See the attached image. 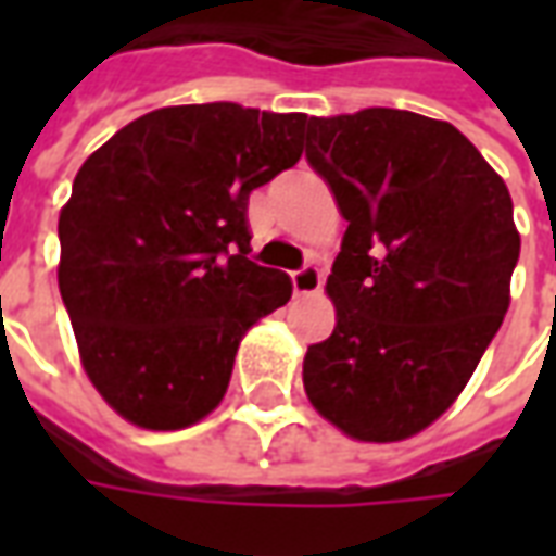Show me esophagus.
Returning a JSON list of instances; mask_svg holds the SVG:
<instances>
[{"instance_id":"1","label":"esophagus","mask_w":556,"mask_h":556,"mask_svg":"<svg viewBox=\"0 0 556 556\" xmlns=\"http://www.w3.org/2000/svg\"><path fill=\"white\" fill-rule=\"evenodd\" d=\"M291 286H294V294H318L321 291V270L313 265L301 267L291 274Z\"/></svg>"}]
</instances>
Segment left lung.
I'll return each instance as SVG.
<instances>
[{
    "label": "left lung",
    "mask_w": 556,
    "mask_h": 556,
    "mask_svg": "<svg viewBox=\"0 0 556 556\" xmlns=\"http://www.w3.org/2000/svg\"><path fill=\"white\" fill-rule=\"evenodd\" d=\"M306 160L349 219L303 357L315 410L357 441H405L450 408L509 309L513 199L450 122L369 106L309 118Z\"/></svg>",
    "instance_id": "obj_1"
}]
</instances>
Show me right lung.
<instances>
[{
    "label": "right lung",
    "mask_w": 556,
    "mask_h": 556,
    "mask_svg": "<svg viewBox=\"0 0 556 556\" xmlns=\"http://www.w3.org/2000/svg\"><path fill=\"white\" fill-rule=\"evenodd\" d=\"M303 113L163 106L79 166L59 214V291L86 375L134 426H193L226 396L243 333L291 298L250 258L247 202L303 154Z\"/></svg>",
    "instance_id": "right-lung-1"
}]
</instances>
